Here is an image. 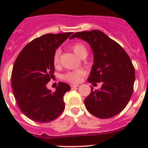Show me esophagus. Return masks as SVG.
Here are the masks:
<instances>
[{"label":"esophagus","instance_id":"obj_1","mask_svg":"<svg viewBox=\"0 0 148 148\" xmlns=\"http://www.w3.org/2000/svg\"><path fill=\"white\" fill-rule=\"evenodd\" d=\"M70 86H71V89H75V88L78 87L79 85L78 84H71V85H70Z\"/></svg>","mask_w":148,"mask_h":148}]
</instances>
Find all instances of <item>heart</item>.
<instances>
[{"instance_id":"obj_1","label":"heart","mask_w":148,"mask_h":148,"mask_svg":"<svg viewBox=\"0 0 148 148\" xmlns=\"http://www.w3.org/2000/svg\"><path fill=\"white\" fill-rule=\"evenodd\" d=\"M71 49L74 52L76 55L79 57L82 58V56H87V49L86 46L82 43H76L74 45L71 46ZM61 50L60 49H56L54 52V54L53 56V63L55 66H57L59 64V59H60ZM84 74V72L82 70H77V71H70L66 73L63 76V79L66 81L72 83H77L80 82L82 77Z\"/></svg>"}]
</instances>
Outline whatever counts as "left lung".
I'll return each instance as SVG.
<instances>
[{"label":"left lung","instance_id":"obj_1","mask_svg":"<svg viewBox=\"0 0 148 148\" xmlns=\"http://www.w3.org/2000/svg\"><path fill=\"white\" fill-rule=\"evenodd\" d=\"M79 38L89 43L94 53L89 83H102L84 99L86 110L102 119L120 113L129 102L133 92L135 68L123 48L100 31L77 32L69 39ZM97 84V83H95Z\"/></svg>","mask_w":148,"mask_h":148}]
</instances>
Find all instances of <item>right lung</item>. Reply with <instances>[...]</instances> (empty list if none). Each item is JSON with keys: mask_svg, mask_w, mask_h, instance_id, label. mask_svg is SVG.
<instances>
[{"mask_svg": "<svg viewBox=\"0 0 148 148\" xmlns=\"http://www.w3.org/2000/svg\"><path fill=\"white\" fill-rule=\"evenodd\" d=\"M72 34H47L35 38L22 49L15 62L11 77L13 95L21 111L31 120L49 122L64 110V96L71 89L69 85L59 82L52 92L46 84L53 77L56 49Z\"/></svg>", "mask_w": 148, "mask_h": 148, "instance_id": "add662e5", "label": "right lung"}]
</instances>
